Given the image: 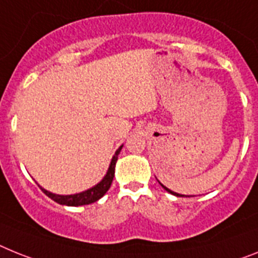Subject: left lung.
Here are the masks:
<instances>
[{"mask_svg": "<svg viewBox=\"0 0 258 258\" xmlns=\"http://www.w3.org/2000/svg\"><path fill=\"white\" fill-rule=\"evenodd\" d=\"M159 183H160V185H161L162 187H164V189H165L166 191H168V192H170V194H173V196H177V197H179V194H177V192H174V191H172V190H170V189H168V187H166V186H164V185H162V183L160 182V181H159Z\"/></svg>", "mask_w": 258, "mask_h": 258, "instance_id": "1", "label": "left lung"}]
</instances>
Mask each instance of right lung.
Returning <instances> with one entry per match:
<instances>
[{"instance_id":"1","label":"right lung","mask_w":258,"mask_h":258,"mask_svg":"<svg viewBox=\"0 0 258 258\" xmlns=\"http://www.w3.org/2000/svg\"><path fill=\"white\" fill-rule=\"evenodd\" d=\"M122 148L123 146L119 147V148L116 149L115 155L112 156L111 162H110L109 169H107V173L105 174V177H103L97 185L90 187V189L85 190V191L77 192V194H71V196H60V194H55V192H51L48 191V190L43 189V187H40V189L43 190V192H44L45 196L49 197L51 199H53V201L59 203V205L77 207L97 202L98 199H101L105 196L106 191H107V190L110 189V186H111L112 178H114V173H115V164L116 161H118V155L120 153Z\"/></svg>"}]
</instances>
